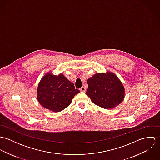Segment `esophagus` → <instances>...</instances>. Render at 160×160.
I'll use <instances>...</instances> for the list:
<instances>
[{
    "label": "esophagus",
    "instance_id": "34e87169",
    "mask_svg": "<svg viewBox=\"0 0 160 160\" xmlns=\"http://www.w3.org/2000/svg\"><path fill=\"white\" fill-rule=\"evenodd\" d=\"M86 89L84 87H82L81 89H80V91L81 92H86Z\"/></svg>",
    "mask_w": 160,
    "mask_h": 160
}]
</instances>
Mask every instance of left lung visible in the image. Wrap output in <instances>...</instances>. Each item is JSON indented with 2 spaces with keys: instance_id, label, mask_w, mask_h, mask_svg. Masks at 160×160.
<instances>
[{
  "instance_id": "8db88e82",
  "label": "left lung",
  "mask_w": 160,
  "mask_h": 160,
  "mask_svg": "<svg viewBox=\"0 0 160 160\" xmlns=\"http://www.w3.org/2000/svg\"><path fill=\"white\" fill-rule=\"evenodd\" d=\"M87 82L88 89L86 93L94 104L104 109L114 108L124 98V87L111 71L97 72L89 78Z\"/></svg>"
}]
</instances>
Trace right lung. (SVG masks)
Segmentation results:
<instances>
[{"instance_id": "1", "label": "right lung", "mask_w": 160, "mask_h": 160, "mask_svg": "<svg viewBox=\"0 0 160 160\" xmlns=\"http://www.w3.org/2000/svg\"><path fill=\"white\" fill-rule=\"evenodd\" d=\"M80 91L62 74L54 75L50 71L41 79L37 89V99L46 109L59 112L68 107L73 97Z\"/></svg>"}]
</instances>
